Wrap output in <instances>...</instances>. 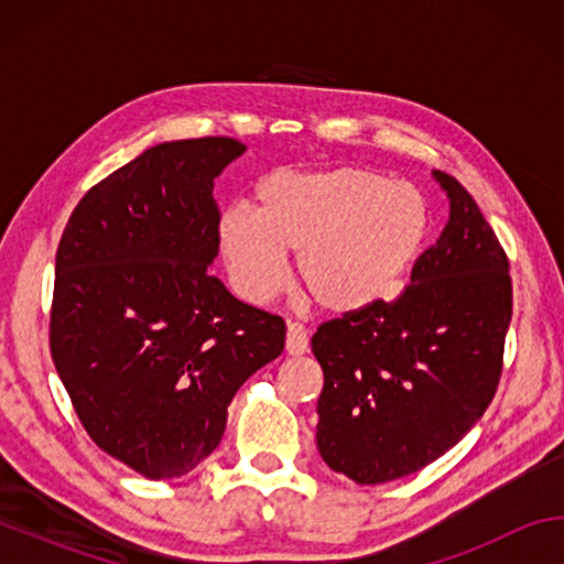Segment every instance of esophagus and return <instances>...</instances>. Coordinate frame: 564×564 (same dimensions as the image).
Listing matches in <instances>:
<instances>
[{
	"label": "esophagus",
	"mask_w": 564,
	"mask_h": 564,
	"mask_svg": "<svg viewBox=\"0 0 564 564\" xmlns=\"http://www.w3.org/2000/svg\"><path fill=\"white\" fill-rule=\"evenodd\" d=\"M285 352L289 356H303V352H308V330L301 323H289V328H285Z\"/></svg>",
	"instance_id": "1"
}]
</instances>
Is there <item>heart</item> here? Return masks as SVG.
I'll list each match as a JSON object with an SVG mask.
<instances>
[{"instance_id":"obj_1","label":"heart","mask_w":564,"mask_h":564,"mask_svg":"<svg viewBox=\"0 0 564 564\" xmlns=\"http://www.w3.org/2000/svg\"><path fill=\"white\" fill-rule=\"evenodd\" d=\"M259 212L231 204L218 243L236 291L269 303L289 283L299 251L305 289L333 316H358L395 299L431 231L423 191L373 169L275 171L259 188Z\"/></svg>"}]
</instances>
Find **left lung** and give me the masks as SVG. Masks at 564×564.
<instances>
[{
  "label": "left lung",
  "mask_w": 564,
  "mask_h": 564,
  "mask_svg": "<svg viewBox=\"0 0 564 564\" xmlns=\"http://www.w3.org/2000/svg\"><path fill=\"white\" fill-rule=\"evenodd\" d=\"M451 202L435 246L393 303L323 323L316 445L358 485L390 482L445 455L482 417L512 318L505 251L473 196L433 171Z\"/></svg>",
  "instance_id": "left-lung-1"
}]
</instances>
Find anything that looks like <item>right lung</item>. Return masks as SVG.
<instances>
[{
  "mask_svg": "<svg viewBox=\"0 0 564 564\" xmlns=\"http://www.w3.org/2000/svg\"><path fill=\"white\" fill-rule=\"evenodd\" d=\"M228 137L164 141L99 181L56 251L52 358L91 441L149 480L216 451L228 405L279 358L285 323L208 273Z\"/></svg>",
  "mask_w": 564,
  "mask_h": 564,
  "instance_id": "right-lung-1",
  "label": "right lung"
}]
</instances>
